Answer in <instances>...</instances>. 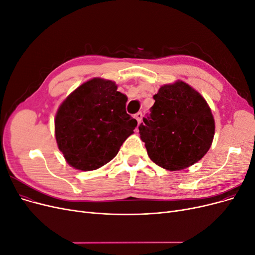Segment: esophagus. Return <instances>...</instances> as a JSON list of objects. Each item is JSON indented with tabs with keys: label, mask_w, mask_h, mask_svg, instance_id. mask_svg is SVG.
<instances>
[{
	"label": "esophagus",
	"mask_w": 255,
	"mask_h": 255,
	"mask_svg": "<svg viewBox=\"0 0 255 255\" xmlns=\"http://www.w3.org/2000/svg\"><path fill=\"white\" fill-rule=\"evenodd\" d=\"M135 118H136L137 121H138V125H140L141 120H142V113H141V112H138V113L135 115Z\"/></svg>",
	"instance_id": "1"
}]
</instances>
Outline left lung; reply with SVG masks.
<instances>
[{"label": "left lung", "mask_w": 255, "mask_h": 255, "mask_svg": "<svg viewBox=\"0 0 255 255\" xmlns=\"http://www.w3.org/2000/svg\"><path fill=\"white\" fill-rule=\"evenodd\" d=\"M147 118L139 127L148 156L169 171L186 169L211 148L215 119L203 96L177 80L160 87Z\"/></svg>", "instance_id": "left-lung-1"}]
</instances>
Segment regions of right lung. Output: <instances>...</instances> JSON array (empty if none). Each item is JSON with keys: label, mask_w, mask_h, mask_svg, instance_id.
<instances>
[{"label": "right lung", "mask_w": 255, "mask_h": 255, "mask_svg": "<svg viewBox=\"0 0 255 255\" xmlns=\"http://www.w3.org/2000/svg\"><path fill=\"white\" fill-rule=\"evenodd\" d=\"M127 95L111 80L93 78L72 91L55 117V137L69 166L91 171L113 160L137 120L126 111Z\"/></svg>", "instance_id": "obj_1"}]
</instances>
